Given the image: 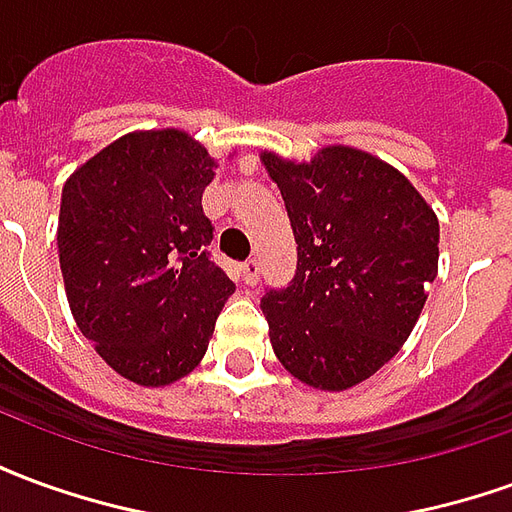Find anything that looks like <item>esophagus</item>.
<instances>
[{
    "mask_svg": "<svg viewBox=\"0 0 512 512\" xmlns=\"http://www.w3.org/2000/svg\"><path fill=\"white\" fill-rule=\"evenodd\" d=\"M241 277H244V282L249 288L257 285V279H260V260H257V257H249L246 263H241Z\"/></svg>",
    "mask_w": 512,
    "mask_h": 512,
    "instance_id": "34e87169",
    "label": "esophagus"
}]
</instances>
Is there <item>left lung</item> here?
Instances as JSON below:
<instances>
[{"mask_svg":"<svg viewBox=\"0 0 512 512\" xmlns=\"http://www.w3.org/2000/svg\"><path fill=\"white\" fill-rule=\"evenodd\" d=\"M282 191L299 263L260 310L274 354L315 389L340 392L406 343L439 271V219L406 175L356 147L310 164L263 153Z\"/></svg>","mask_w":512,"mask_h":512,"instance_id":"1","label":"left lung"}]
</instances>
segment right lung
I'll return each instance as SVG.
<instances>
[{"label":"right lung","mask_w":512,"mask_h":512,"mask_svg":"<svg viewBox=\"0 0 512 512\" xmlns=\"http://www.w3.org/2000/svg\"><path fill=\"white\" fill-rule=\"evenodd\" d=\"M216 161L186 131H134L62 189L60 268L79 332L142 386L189 376L235 285L208 257Z\"/></svg>","instance_id":"1"}]
</instances>
